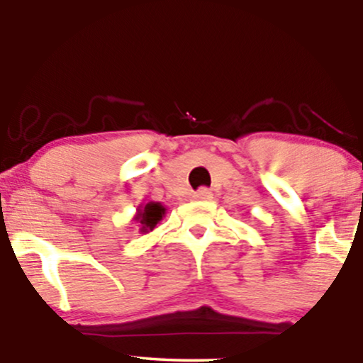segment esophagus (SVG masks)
<instances>
[{
  "instance_id": "1",
  "label": "esophagus",
  "mask_w": 363,
  "mask_h": 363,
  "mask_svg": "<svg viewBox=\"0 0 363 363\" xmlns=\"http://www.w3.org/2000/svg\"><path fill=\"white\" fill-rule=\"evenodd\" d=\"M211 191L208 189V187H199L198 191L193 194L194 199H198V201H206V199H211Z\"/></svg>"
}]
</instances>
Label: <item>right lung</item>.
Masks as SVG:
<instances>
[{
	"label": "right lung",
	"instance_id": "add662e5",
	"mask_svg": "<svg viewBox=\"0 0 363 363\" xmlns=\"http://www.w3.org/2000/svg\"><path fill=\"white\" fill-rule=\"evenodd\" d=\"M165 213V208L160 203H148L141 206V210L136 215V223H138L140 232H150L155 228V225L162 220V215Z\"/></svg>",
	"mask_w": 363,
	"mask_h": 363
}]
</instances>
